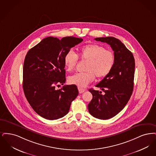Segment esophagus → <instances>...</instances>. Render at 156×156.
<instances>
[{
	"label": "esophagus",
	"instance_id": "1",
	"mask_svg": "<svg viewBox=\"0 0 156 156\" xmlns=\"http://www.w3.org/2000/svg\"><path fill=\"white\" fill-rule=\"evenodd\" d=\"M78 90H79V93H80V94H81V93H84V92L86 91V90H85V89L80 88V87H78Z\"/></svg>",
	"mask_w": 156,
	"mask_h": 156
}]
</instances>
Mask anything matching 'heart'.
Returning <instances> with one entry per match:
<instances>
[{
  "label": "heart",
  "instance_id": "b5f03b06",
  "mask_svg": "<svg viewBox=\"0 0 156 156\" xmlns=\"http://www.w3.org/2000/svg\"><path fill=\"white\" fill-rule=\"evenodd\" d=\"M80 57L87 61L84 70L86 72L77 73L70 76L68 81L70 84L83 88L94 81L96 76L102 79L109 75L112 69L115 57L114 53L97 44H87L80 49ZM79 61L77 55L72 50H69L64 57V63L68 72L75 69Z\"/></svg>",
  "mask_w": 156,
  "mask_h": 156
}]
</instances>
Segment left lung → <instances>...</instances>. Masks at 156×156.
<instances>
[{
  "label": "left lung",
  "instance_id": "left-lung-1",
  "mask_svg": "<svg viewBox=\"0 0 156 156\" xmlns=\"http://www.w3.org/2000/svg\"><path fill=\"white\" fill-rule=\"evenodd\" d=\"M106 42L114 51V65L111 72L95 86L104 92L90 89L93 99L88 104L90 114L100 119H108L121 112L129 100L133 90L135 62L132 53L115 37L95 38Z\"/></svg>",
  "mask_w": 156,
  "mask_h": 156
}]
</instances>
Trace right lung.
<instances>
[{
  "label": "right lung",
  "mask_w": 156,
  "mask_h": 156,
  "mask_svg": "<svg viewBox=\"0 0 156 156\" xmlns=\"http://www.w3.org/2000/svg\"><path fill=\"white\" fill-rule=\"evenodd\" d=\"M83 41L74 37L61 40L48 37L30 49L23 65V88L27 101L42 118L55 120L66 115L79 94L75 84L56 86L66 81L64 57L72 48Z\"/></svg>",
  "instance_id": "add662e5"
}]
</instances>
